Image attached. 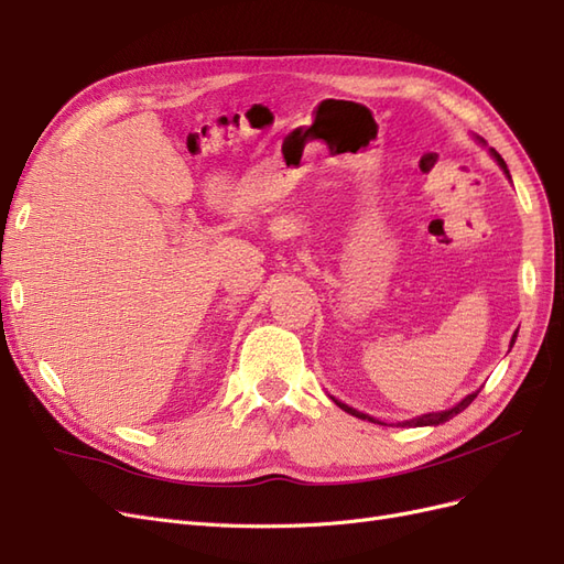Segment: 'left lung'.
Segmentation results:
<instances>
[{
    "mask_svg": "<svg viewBox=\"0 0 564 564\" xmlns=\"http://www.w3.org/2000/svg\"><path fill=\"white\" fill-rule=\"evenodd\" d=\"M482 141V139H480ZM485 143V141H482ZM491 152V158L494 160H497L499 162V166L503 169V174L510 178V174H508V166H506V162H503V158L499 155V152L497 150H489ZM516 344V334H513V340H510V346H513ZM477 398V392H470V395L468 398H464V400H460L456 406H452V409H447V412H435V414H423V416H419V419H412V421H406L404 425H440V423H445V421H449V419H454L456 414H460V412H464V409L473 402ZM340 409H344V412H348V414H352V416H357V419H365V421H373L371 416H367V414H362V412H357V409H352V406H348V404H344V402H338V400H334Z\"/></svg>",
    "mask_w": 564,
    "mask_h": 564,
    "instance_id": "obj_1",
    "label": "left lung"
}]
</instances>
